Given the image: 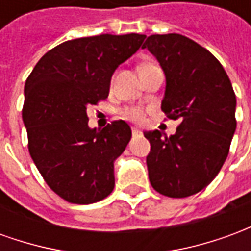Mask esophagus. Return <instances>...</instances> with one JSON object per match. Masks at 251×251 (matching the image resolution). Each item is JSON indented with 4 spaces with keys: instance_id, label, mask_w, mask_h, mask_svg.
<instances>
[{
    "instance_id": "obj_1",
    "label": "esophagus",
    "mask_w": 251,
    "mask_h": 251,
    "mask_svg": "<svg viewBox=\"0 0 251 251\" xmlns=\"http://www.w3.org/2000/svg\"><path fill=\"white\" fill-rule=\"evenodd\" d=\"M131 133H133V136H140V134H141V130L137 129V127H131Z\"/></svg>"
}]
</instances>
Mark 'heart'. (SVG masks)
Segmentation results:
<instances>
[{
	"label": "heart",
	"mask_w": 251,
	"mask_h": 251,
	"mask_svg": "<svg viewBox=\"0 0 251 251\" xmlns=\"http://www.w3.org/2000/svg\"><path fill=\"white\" fill-rule=\"evenodd\" d=\"M147 66H151V63H145V64H142L140 68H142V67H147ZM125 117L131 121L141 122V121L144 120V113H142L140 109H129L125 111Z\"/></svg>",
	"instance_id": "1"
}]
</instances>
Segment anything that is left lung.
<instances>
[{"instance_id":"1","label":"left lung","mask_w":251,"mask_h":251,"mask_svg":"<svg viewBox=\"0 0 251 251\" xmlns=\"http://www.w3.org/2000/svg\"><path fill=\"white\" fill-rule=\"evenodd\" d=\"M142 48L165 75L161 110L180 120L176 133L144 131L152 187L169 198H187L210 184L226 161L235 133L237 98L225 68L211 52L179 33L152 35Z\"/></svg>"}]
</instances>
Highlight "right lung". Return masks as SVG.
I'll list each match as a JSON object with an SVG mask.
<instances>
[{
    "mask_svg": "<svg viewBox=\"0 0 251 251\" xmlns=\"http://www.w3.org/2000/svg\"><path fill=\"white\" fill-rule=\"evenodd\" d=\"M145 35H99L48 51L25 82L23 121L30 157L50 188L70 203L90 204L114 189V161L130 141L125 121L88 126L87 107L109 97L114 71Z\"/></svg>",
    "mask_w": 251,
    "mask_h": 251,
    "instance_id": "obj_1",
    "label": "right lung"
}]
</instances>
